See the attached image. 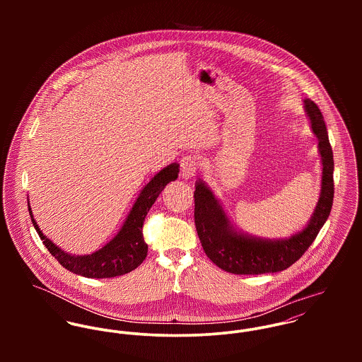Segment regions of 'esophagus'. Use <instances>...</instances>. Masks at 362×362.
I'll use <instances>...</instances> for the list:
<instances>
[{
    "label": "esophagus",
    "instance_id": "obj_1",
    "mask_svg": "<svg viewBox=\"0 0 362 362\" xmlns=\"http://www.w3.org/2000/svg\"><path fill=\"white\" fill-rule=\"evenodd\" d=\"M201 165V161H199V157L195 155H187L184 156L181 158V175L184 178H191L195 175L197 170L199 168Z\"/></svg>",
    "mask_w": 362,
    "mask_h": 362
}]
</instances>
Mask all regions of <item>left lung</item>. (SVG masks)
Returning <instances> with one entry per match:
<instances>
[{
  "instance_id": "1",
  "label": "left lung",
  "mask_w": 362,
  "mask_h": 362,
  "mask_svg": "<svg viewBox=\"0 0 362 362\" xmlns=\"http://www.w3.org/2000/svg\"><path fill=\"white\" fill-rule=\"evenodd\" d=\"M322 158L320 195L307 227L288 238L269 240L237 231L204 181L195 184V226L207 258L234 274L276 273L290 267L310 247L327 220L334 195L333 152L319 107L304 100Z\"/></svg>"
}]
</instances>
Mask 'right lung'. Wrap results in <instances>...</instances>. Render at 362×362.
Listing matches in <instances>:
<instances>
[{"mask_svg":"<svg viewBox=\"0 0 362 362\" xmlns=\"http://www.w3.org/2000/svg\"><path fill=\"white\" fill-rule=\"evenodd\" d=\"M178 173L180 164L177 163H173L158 171L141 191L118 234L108 244H105L102 250L90 255H71L52 244V241L39 228L36 220L33 218L32 209L28 204L32 223L45 247L66 270L89 279H108L122 276L136 269L146 258L148 244L145 243L142 234L145 217L164 187L178 178Z\"/></svg>","mask_w":362,"mask_h":362,"instance_id":"add662e5","label":"right lung"}]
</instances>
